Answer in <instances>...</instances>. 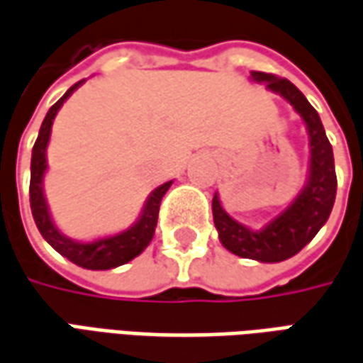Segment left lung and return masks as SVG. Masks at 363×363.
Listing matches in <instances>:
<instances>
[{"instance_id": "obj_1", "label": "left lung", "mask_w": 363, "mask_h": 363, "mask_svg": "<svg viewBox=\"0 0 363 363\" xmlns=\"http://www.w3.org/2000/svg\"><path fill=\"white\" fill-rule=\"evenodd\" d=\"M251 79L257 82H267L269 91L281 94L302 116L311 138V174L301 196L261 229H251L235 221L221 207L217 194L211 203L213 221L219 231V239L227 251L243 259L281 262L302 251L314 239V235L318 233L320 227L328 221L338 186L334 169V152L326 138L318 112L312 108L306 96L291 81L261 71H251Z\"/></svg>"}]
</instances>
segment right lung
Instances as JSON below:
<instances>
[{"instance_id":"1","label":"right lung","mask_w":363,"mask_h":363,"mask_svg":"<svg viewBox=\"0 0 363 363\" xmlns=\"http://www.w3.org/2000/svg\"><path fill=\"white\" fill-rule=\"evenodd\" d=\"M84 81H79L72 84L69 91L62 94L59 101L52 104L47 116H45L39 136L33 146V156H31V184H29V201H31V213H33L35 225L39 229V233L43 235V239L51 245L57 253L67 257L69 261L79 264L82 269H91V271H108L114 267H120L124 262L132 261L134 257H138L152 241L154 231H156L157 213H160V203L162 197L166 196V191L172 186V182H166L160 187H156L146 199L144 209L140 213L138 221L130 225L128 229L120 231L110 237L94 239V241H72L67 235H62L55 223H52L47 203L43 196V176L47 169V144L51 138L52 120L57 116V112L62 106V102L71 96Z\"/></svg>"}]
</instances>
